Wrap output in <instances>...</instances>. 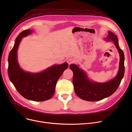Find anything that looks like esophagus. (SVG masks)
<instances>
[{
    "instance_id": "1",
    "label": "esophagus",
    "mask_w": 132,
    "mask_h": 132,
    "mask_svg": "<svg viewBox=\"0 0 132 132\" xmlns=\"http://www.w3.org/2000/svg\"><path fill=\"white\" fill-rule=\"evenodd\" d=\"M67 62H68V65H70L72 64L75 63V60L74 58H72L69 59L68 60V61H67Z\"/></svg>"
}]
</instances>
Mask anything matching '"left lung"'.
<instances>
[{
    "instance_id": "8db88e82",
    "label": "left lung",
    "mask_w": 132,
    "mask_h": 132,
    "mask_svg": "<svg viewBox=\"0 0 132 132\" xmlns=\"http://www.w3.org/2000/svg\"><path fill=\"white\" fill-rule=\"evenodd\" d=\"M108 40L114 42L120 54L119 69L116 77L111 81L103 84L95 83L90 81L87 75L77 65H71L70 67L73 72V84L74 90L78 97L87 101H98L112 95L119 86L125 73V56L120 48L118 39L116 35L109 31Z\"/></svg>"
}]
</instances>
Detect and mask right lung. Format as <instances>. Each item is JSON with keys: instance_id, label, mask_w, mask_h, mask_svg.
I'll list each match as a JSON object with an SVG mask.
<instances>
[{"instance_id": "add662e5", "label": "right lung", "mask_w": 132, "mask_h": 132, "mask_svg": "<svg viewBox=\"0 0 132 132\" xmlns=\"http://www.w3.org/2000/svg\"><path fill=\"white\" fill-rule=\"evenodd\" d=\"M31 31L29 29L25 30L16 37L9 55V77L17 91L23 97L33 101H45L53 96L57 82L68 65L65 62L54 65L42 72L35 74L22 70L18 63L17 50L22 38Z\"/></svg>"}]
</instances>
